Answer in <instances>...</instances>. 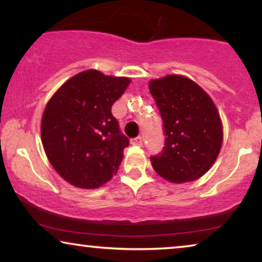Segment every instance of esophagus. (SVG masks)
Returning <instances> with one entry per match:
<instances>
[{"label": "esophagus", "instance_id": "34e87169", "mask_svg": "<svg viewBox=\"0 0 262 262\" xmlns=\"http://www.w3.org/2000/svg\"><path fill=\"white\" fill-rule=\"evenodd\" d=\"M131 144L136 145V146H141L143 144V139L142 137H136L131 139Z\"/></svg>", "mask_w": 262, "mask_h": 262}]
</instances>
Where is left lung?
<instances>
[{
    "label": "left lung",
    "instance_id": "obj_1",
    "mask_svg": "<svg viewBox=\"0 0 262 262\" xmlns=\"http://www.w3.org/2000/svg\"><path fill=\"white\" fill-rule=\"evenodd\" d=\"M149 89L163 120L162 152L152 168L174 184L194 181L210 169L223 142L220 113L195 82L180 75L151 80Z\"/></svg>",
    "mask_w": 262,
    "mask_h": 262
}]
</instances>
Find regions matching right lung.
<instances>
[{
	"label": "right lung",
	"mask_w": 262,
	"mask_h": 262,
	"mask_svg": "<svg viewBox=\"0 0 262 262\" xmlns=\"http://www.w3.org/2000/svg\"><path fill=\"white\" fill-rule=\"evenodd\" d=\"M130 82L85 70L49 100L41 118L42 146L50 163L69 184L98 188L119 169L128 138L111 110Z\"/></svg>",
	"instance_id": "1"
}]
</instances>
